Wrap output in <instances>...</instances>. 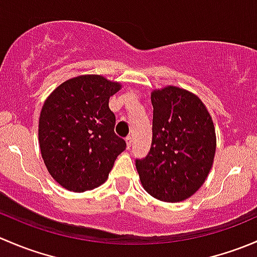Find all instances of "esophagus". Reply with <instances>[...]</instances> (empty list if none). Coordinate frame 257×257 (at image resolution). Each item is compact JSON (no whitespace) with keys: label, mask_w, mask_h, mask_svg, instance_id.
<instances>
[{"label":"esophagus","mask_w":257,"mask_h":257,"mask_svg":"<svg viewBox=\"0 0 257 257\" xmlns=\"http://www.w3.org/2000/svg\"><path fill=\"white\" fill-rule=\"evenodd\" d=\"M125 143H126V148H131L132 147V143H133V138L132 137H126L125 138Z\"/></svg>","instance_id":"esophagus-1"}]
</instances>
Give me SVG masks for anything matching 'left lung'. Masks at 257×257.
Segmentation results:
<instances>
[{
  "label": "left lung",
  "instance_id": "8db88e82",
  "mask_svg": "<svg viewBox=\"0 0 257 257\" xmlns=\"http://www.w3.org/2000/svg\"><path fill=\"white\" fill-rule=\"evenodd\" d=\"M153 139L136 167L153 198L179 203L205 183L214 163L216 134L210 113L194 93L167 85L152 92Z\"/></svg>",
  "mask_w": 257,
  "mask_h": 257
}]
</instances>
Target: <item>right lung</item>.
<instances>
[{"label":"right lung","mask_w":257,"mask_h":257,"mask_svg":"<svg viewBox=\"0 0 257 257\" xmlns=\"http://www.w3.org/2000/svg\"><path fill=\"white\" fill-rule=\"evenodd\" d=\"M120 88L99 74H83L59 84L45 100L38 121L41 154L51 177L67 190L102 185L125 149L108 104Z\"/></svg>","instance_id":"1"}]
</instances>
